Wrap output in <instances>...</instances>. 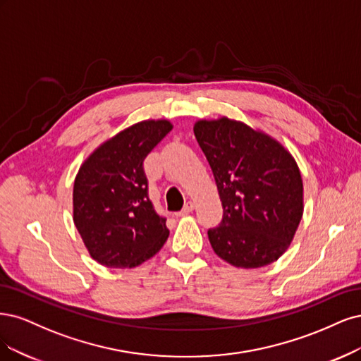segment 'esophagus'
<instances>
[{
    "label": "esophagus",
    "mask_w": 361,
    "mask_h": 361,
    "mask_svg": "<svg viewBox=\"0 0 361 361\" xmlns=\"http://www.w3.org/2000/svg\"><path fill=\"white\" fill-rule=\"evenodd\" d=\"M195 210V204L192 202V201H188L184 204V207H183V210H181V213L180 214H189V213H192Z\"/></svg>",
    "instance_id": "1"
}]
</instances>
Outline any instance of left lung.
Returning <instances> with one entry per match:
<instances>
[{"instance_id": "1", "label": "left lung", "mask_w": 361, "mask_h": 361, "mask_svg": "<svg viewBox=\"0 0 361 361\" xmlns=\"http://www.w3.org/2000/svg\"><path fill=\"white\" fill-rule=\"evenodd\" d=\"M196 141L212 166L224 219L208 229L219 258L259 269L282 257L303 216V180L276 139L222 117L195 123Z\"/></svg>"}]
</instances>
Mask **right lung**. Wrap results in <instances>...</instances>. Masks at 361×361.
Instances as JSON below:
<instances>
[{
    "label": "right lung",
    "mask_w": 361,
    "mask_h": 361,
    "mask_svg": "<svg viewBox=\"0 0 361 361\" xmlns=\"http://www.w3.org/2000/svg\"><path fill=\"white\" fill-rule=\"evenodd\" d=\"M171 130L168 120L136 123L80 165L73 185V222L99 264L132 269L165 244L169 229L148 197L144 160Z\"/></svg>",
    "instance_id": "right-lung-1"
}]
</instances>
